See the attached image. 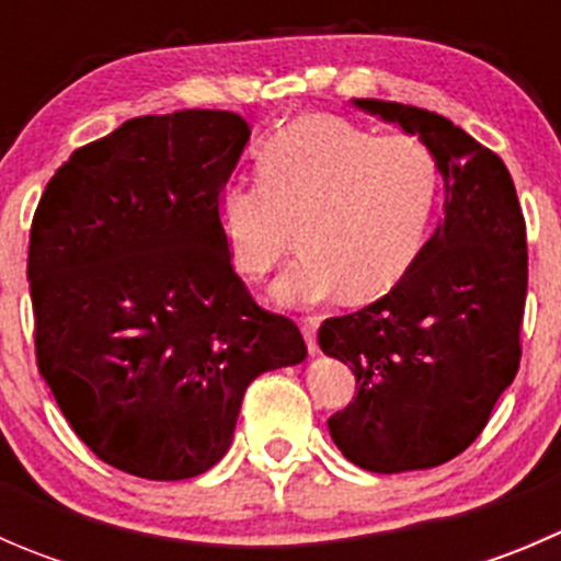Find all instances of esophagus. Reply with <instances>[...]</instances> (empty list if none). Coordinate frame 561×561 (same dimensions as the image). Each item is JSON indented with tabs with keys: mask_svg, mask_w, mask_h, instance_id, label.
Listing matches in <instances>:
<instances>
[{
	"mask_svg": "<svg viewBox=\"0 0 561 561\" xmlns=\"http://www.w3.org/2000/svg\"><path fill=\"white\" fill-rule=\"evenodd\" d=\"M317 325H320V320H317V317H304L301 320L304 339H307V347L312 355L320 353V344H317Z\"/></svg>",
	"mask_w": 561,
	"mask_h": 561,
	"instance_id": "esophagus-1",
	"label": "esophagus"
}]
</instances>
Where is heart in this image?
<instances>
[{
  "instance_id": "heart-1",
  "label": "heart",
  "mask_w": 561,
  "mask_h": 561,
  "mask_svg": "<svg viewBox=\"0 0 561 561\" xmlns=\"http://www.w3.org/2000/svg\"><path fill=\"white\" fill-rule=\"evenodd\" d=\"M439 173L407 133L375 135L331 116L293 122L260 151L257 181L230 179L217 219L236 268L263 279L301 244L276 285L285 304L347 290L375 301L393 290L426 244Z\"/></svg>"
}]
</instances>
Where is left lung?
Returning a JSON list of instances; mask_svg holds the SVG:
<instances>
[{
  "mask_svg": "<svg viewBox=\"0 0 561 561\" xmlns=\"http://www.w3.org/2000/svg\"><path fill=\"white\" fill-rule=\"evenodd\" d=\"M353 105L417 135L445 184V217L404 279L317 333L358 390L328 417L336 448L369 472H412L463 454L516 377L526 225L505 162L450 118L386 100Z\"/></svg>",
  "mask_w": 561,
  "mask_h": 561,
  "instance_id": "obj_1",
  "label": "left lung"
}]
</instances>
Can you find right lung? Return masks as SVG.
I'll list each match as a JSON object with an SVG mask.
<instances>
[{"mask_svg":"<svg viewBox=\"0 0 561 561\" xmlns=\"http://www.w3.org/2000/svg\"><path fill=\"white\" fill-rule=\"evenodd\" d=\"M247 140L230 111L129 118L72 151L39 197L37 369L72 432L122 472L203 474L228 454L249 382L307 358L296 322L249 296L219 230Z\"/></svg>","mask_w":561,"mask_h":561,"instance_id":"add662e5","label":"right lung"}]
</instances>
